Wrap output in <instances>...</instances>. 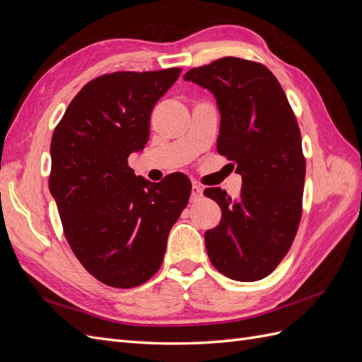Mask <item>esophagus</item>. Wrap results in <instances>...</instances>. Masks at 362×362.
<instances>
[{
  "label": "esophagus",
  "mask_w": 362,
  "mask_h": 362,
  "mask_svg": "<svg viewBox=\"0 0 362 362\" xmlns=\"http://www.w3.org/2000/svg\"><path fill=\"white\" fill-rule=\"evenodd\" d=\"M202 198V189L199 187L198 184H193V187H192V196H190V201L192 202H196V201H199Z\"/></svg>",
  "instance_id": "1"
}]
</instances>
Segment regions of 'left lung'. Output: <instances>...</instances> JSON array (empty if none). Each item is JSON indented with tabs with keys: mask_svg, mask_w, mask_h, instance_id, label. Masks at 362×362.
I'll return each mask as SVG.
<instances>
[{
	"mask_svg": "<svg viewBox=\"0 0 362 362\" xmlns=\"http://www.w3.org/2000/svg\"><path fill=\"white\" fill-rule=\"evenodd\" d=\"M184 80L216 96L217 152L243 180L237 199L221 187L204 192L222 210L221 223L205 233L206 254L234 281L266 278L287 255L302 217L306 163L298 119L276 76L258 62L223 57Z\"/></svg>",
	"mask_w": 362,
	"mask_h": 362,
	"instance_id": "8db88e82",
	"label": "left lung"
}]
</instances>
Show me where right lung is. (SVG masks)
I'll list each match as a JSON object with an SVG mask.
<instances>
[{"label":"right lung","mask_w":362,"mask_h":362,"mask_svg":"<svg viewBox=\"0 0 362 362\" xmlns=\"http://www.w3.org/2000/svg\"><path fill=\"white\" fill-rule=\"evenodd\" d=\"M180 74L96 76L54 129L48 185L63 233L83 267L105 286L133 288L154 276L170 228L187 206L192 182L184 173L151 182L128 166L131 152L149 139L152 108Z\"/></svg>","instance_id":"obj_1"}]
</instances>
